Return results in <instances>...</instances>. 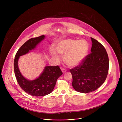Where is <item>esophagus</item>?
I'll use <instances>...</instances> for the list:
<instances>
[{"instance_id": "34e87169", "label": "esophagus", "mask_w": 122, "mask_h": 122, "mask_svg": "<svg viewBox=\"0 0 122 122\" xmlns=\"http://www.w3.org/2000/svg\"><path fill=\"white\" fill-rule=\"evenodd\" d=\"M61 71H62L63 73H65L66 72V70H65V69H64V68H62L61 69Z\"/></svg>"}]
</instances>
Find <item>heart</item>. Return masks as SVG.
Wrapping results in <instances>:
<instances>
[{
	"label": "heart",
	"instance_id": "b5f03b06",
	"mask_svg": "<svg viewBox=\"0 0 122 122\" xmlns=\"http://www.w3.org/2000/svg\"><path fill=\"white\" fill-rule=\"evenodd\" d=\"M57 50L60 53L64 55V61L68 65L75 66L85 58L88 52L89 46L85 40L69 39L59 43ZM51 54L54 58H59L58 54L54 50H52Z\"/></svg>",
	"mask_w": 122,
	"mask_h": 122
}]
</instances>
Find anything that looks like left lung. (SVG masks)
<instances>
[{"instance_id":"left-lung-1","label":"left lung","mask_w":122,"mask_h":122,"mask_svg":"<svg viewBox=\"0 0 122 122\" xmlns=\"http://www.w3.org/2000/svg\"><path fill=\"white\" fill-rule=\"evenodd\" d=\"M91 53L81 64L70 71L72 75V86L77 92L88 93L100 87L105 82L108 71L109 59L104 47L91 37Z\"/></svg>"}]
</instances>
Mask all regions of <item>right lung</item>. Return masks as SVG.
Wrapping results in <instances>:
<instances>
[{
  "label": "right lung",
  "instance_id": "obj_1",
  "mask_svg": "<svg viewBox=\"0 0 122 122\" xmlns=\"http://www.w3.org/2000/svg\"><path fill=\"white\" fill-rule=\"evenodd\" d=\"M45 37L42 35L26 41L18 50L14 60V71L20 86L26 92L36 97L43 96L52 92L58 78L62 75L59 66H46L40 76L33 80L25 78L20 73L18 66L20 56L34 49Z\"/></svg>",
  "mask_w": 122,
  "mask_h": 122
}]
</instances>
